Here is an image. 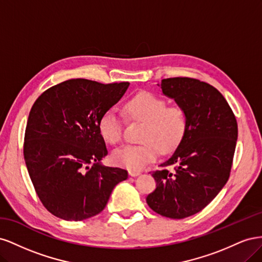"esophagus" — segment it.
<instances>
[{"mask_svg": "<svg viewBox=\"0 0 262 262\" xmlns=\"http://www.w3.org/2000/svg\"><path fill=\"white\" fill-rule=\"evenodd\" d=\"M129 175H130L131 177H137V176L141 175V171H138V170H130V171H129Z\"/></svg>", "mask_w": 262, "mask_h": 262, "instance_id": "esophagus-1", "label": "esophagus"}]
</instances>
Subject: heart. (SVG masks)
Wrapping results in <instances>:
<instances>
[{"label": "heart", "instance_id": "b5f03b06", "mask_svg": "<svg viewBox=\"0 0 262 262\" xmlns=\"http://www.w3.org/2000/svg\"><path fill=\"white\" fill-rule=\"evenodd\" d=\"M125 112L131 118L144 121L142 144H126L114 150L112 160L129 170H140L154 162L160 148L168 152L175 148L187 130V116L180 107H167L165 99L150 93H141L126 102ZM100 136L110 144L122 138V119L115 109L101 115L98 121Z\"/></svg>", "mask_w": 262, "mask_h": 262}]
</instances>
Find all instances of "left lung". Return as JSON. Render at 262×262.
Segmentation results:
<instances>
[{"label":"left lung","mask_w":262,"mask_h":262,"mask_svg":"<svg viewBox=\"0 0 262 262\" xmlns=\"http://www.w3.org/2000/svg\"><path fill=\"white\" fill-rule=\"evenodd\" d=\"M163 95L175 100L187 116V130L175 152L162 166L173 171L152 173L156 189L146 203L165 217L185 219L200 212L229 177L236 147L237 121L215 87L190 77L162 80Z\"/></svg>","instance_id":"1"}]
</instances>
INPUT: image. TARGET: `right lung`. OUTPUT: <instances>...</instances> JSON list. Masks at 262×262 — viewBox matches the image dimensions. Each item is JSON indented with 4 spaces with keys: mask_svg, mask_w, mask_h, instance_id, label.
Here are the masks:
<instances>
[{
    "mask_svg": "<svg viewBox=\"0 0 262 262\" xmlns=\"http://www.w3.org/2000/svg\"><path fill=\"white\" fill-rule=\"evenodd\" d=\"M129 85L75 78L50 87L31 107L24 157L39 199L54 216L75 222L95 216L128 178L126 170L101 164L108 150L98 121Z\"/></svg>",
    "mask_w": 262,
    "mask_h": 262,
    "instance_id": "right-lung-1",
    "label": "right lung"
}]
</instances>
